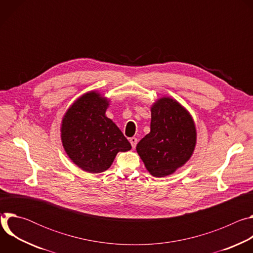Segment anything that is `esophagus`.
I'll return each mask as SVG.
<instances>
[{
	"label": "esophagus",
	"instance_id": "obj_1",
	"mask_svg": "<svg viewBox=\"0 0 253 253\" xmlns=\"http://www.w3.org/2000/svg\"><path fill=\"white\" fill-rule=\"evenodd\" d=\"M130 143H131V146H132V148L134 149V148L136 147V145H137V138H135V137L130 138Z\"/></svg>",
	"mask_w": 253,
	"mask_h": 253
}]
</instances>
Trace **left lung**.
Listing matches in <instances>:
<instances>
[{"label": "left lung", "instance_id": "8db88e82", "mask_svg": "<svg viewBox=\"0 0 253 253\" xmlns=\"http://www.w3.org/2000/svg\"><path fill=\"white\" fill-rule=\"evenodd\" d=\"M196 128L190 113L170 97H162L151 107L150 133L136 150L154 177H165L182 167L193 154Z\"/></svg>", "mask_w": 253, "mask_h": 253}]
</instances>
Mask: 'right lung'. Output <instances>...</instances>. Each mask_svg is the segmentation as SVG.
<instances>
[{"mask_svg": "<svg viewBox=\"0 0 253 253\" xmlns=\"http://www.w3.org/2000/svg\"><path fill=\"white\" fill-rule=\"evenodd\" d=\"M109 100L97 91L79 97L70 106L61 124L63 147L82 170L100 173L109 168L118 152L131 149V144L105 113Z\"/></svg>", "mask_w": 253, "mask_h": 253, "instance_id": "add662e5", "label": "right lung"}]
</instances>
